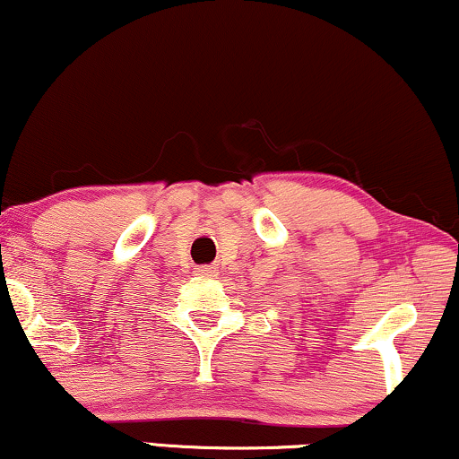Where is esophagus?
<instances>
[{
  "label": "esophagus",
  "mask_w": 459,
  "mask_h": 459,
  "mask_svg": "<svg viewBox=\"0 0 459 459\" xmlns=\"http://www.w3.org/2000/svg\"><path fill=\"white\" fill-rule=\"evenodd\" d=\"M199 275H203V277H213L218 273V266H213V264H201L199 266Z\"/></svg>",
  "instance_id": "1"
}]
</instances>
